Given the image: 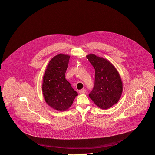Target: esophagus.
<instances>
[{
	"instance_id": "34e87169",
	"label": "esophagus",
	"mask_w": 155,
	"mask_h": 155,
	"mask_svg": "<svg viewBox=\"0 0 155 155\" xmlns=\"http://www.w3.org/2000/svg\"><path fill=\"white\" fill-rule=\"evenodd\" d=\"M86 91L85 89H82V90L78 91V93L80 94H84V93H86Z\"/></svg>"
}]
</instances>
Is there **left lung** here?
<instances>
[{
	"label": "left lung",
	"instance_id": "1",
	"mask_svg": "<svg viewBox=\"0 0 155 155\" xmlns=\"http://www.w3.org/2000/svg\"><path fill=\"white\" fill-rule=\"evenodd\" d=\"M86 57L95 69L94 86L90 97L101 109L112 107L118 102L123 92V82L118 71L104 58L93 54Z\"/></svg>",
	"mask_w": 155,
	"mask_h": 155
}]
</instances>
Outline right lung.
I'll return each instance as SVG.
<instances>
[{
    "instance_id": "right-lung-1",
    "label": "right lung",
    "mask_w": 155,
    "mask_h": 155,
    "mask_svg": "<svg viewBox=\"0 0 155 155\" xmlns=\"http://www.w3.org/2000/svg\"><path fill=\"white\" fill-rule=\"evenodd\" d=\"M70 56L59 54L49 62L44 74L42 83V93L47 104L58 111H65L73 104L78 96L65 79Z\"/></svg>"
}]
</instances>
